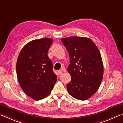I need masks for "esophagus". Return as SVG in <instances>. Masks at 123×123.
<instances>
[{
    "label": "esophagus",
    "mask_w": 123,
    "mask_h": 123,
    "mask_svg": "<svg viewBox=\"0 0 123 123\" xmlns=\"http://www.w3.org/2000/svg\"><path fill=\"white\" fill-rule=\"evenodd\" d=\"M62 73V70H59V71H58V74H59V75H61V74Z\"/></svg>",
    "instance_id": "esophagus-1"
}]
</instances>
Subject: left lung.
I'll return each instance as SVG.
<instances>
[{
    "label": "left lung",
    "mask_w": 123,
    "mask_h": 123,
    "mask_svg": "<svg viewBox=\"0 0 123 123\" xmlns=\"http://www.w3.org/2000/svg\"><path fill=\"white\" fill-rule=\"evenodd\" d=\"M69 53L68 72L71 81L67 84L69 94L85 100L95 94L103 78L104 66L100 51L93 41L84 37L61 39Z\"/></svg>",
    "instance_id": "obj_1"
}]
</instances>
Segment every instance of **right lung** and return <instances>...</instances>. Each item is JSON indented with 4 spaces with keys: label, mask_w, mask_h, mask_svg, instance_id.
<instances>
[{
    "label": "right lung",
    "mask_w": 123,
    "mask_h": 123,
    "mask_svg": "<svg viewBox=\"0 0 123 123\" xmlns=\"http://www.w3.org/2000/svg\"><path fill=\"white\" fill-rule=\"evenodd\" d=\"M53 40L43 38L29 42L22 49L17 61L18 82L25 93L35 100L51 93L57 81L48 51Z\"/></svg>",
    "instance_id": "obj_1"
}]
</instances>
